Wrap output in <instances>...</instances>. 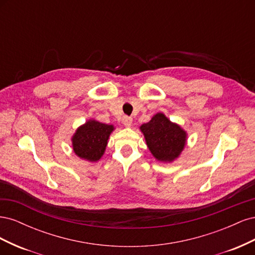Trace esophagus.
<instances>
[{"label": "esophagus", "mask_w": 255, "mask_h": 255, "mask_svg": "<svg viewBox=\"0 0 255 255\" xmlns=\"http://www.w3.org/2000/svg\"><path fill=\"white\" fill-rule=\"evenodd\" d=\"M132 122H133V119L130 118V117H128V116H125V117L122 118V123L126 127H130V125H132Z\"/></svg>", "instance_id": "34e87169"}]
</instances>
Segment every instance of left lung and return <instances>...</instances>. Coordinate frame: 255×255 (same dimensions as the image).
I'll return each instance as SVG.
<instances>
[{"mask_svg": "<svg viewBox=\"0 0 255 255\" xmlns=\"http://www.w3.org/2000/svg\"><path fill=\"white\" fill-rule=\"evenodd\" d=\"M140 129L153 156L160 161H172L179 157L186 143V132L161 113L153 116Z\"/></svg>", "mask_w": 255, "mask_h": 255, "instance_id": "1", "label": "left lung"}]
</instances>
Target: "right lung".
Segmentation results:
<instances>
[{
  "instance_id": "add662e5",
  "label": "right lung",
  "mask_w": 255,
  "mask_h": 255,
  "mask_svg": "<svg viewBox=\"0 0 255 255\" xmlns=\"http://www.w3.org/2000/svg\"><path fill=\"white\" fill-rule=\"evenodd\" d=\"M114 127L96 120H89L76 129L72 137L73 151L79 157L97 161L102 157Z\"/></svg>"
}]
</instances>
